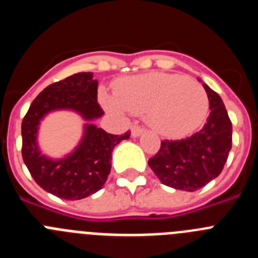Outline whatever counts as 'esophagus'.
I'll return each instance as SVG.
<instances>
[{"mask_svg": "<svg viewBox=\"0 0 258 258\" xmlns=\"http://www.w3.org/2000/svg\"><path fill=\"white\" fill-rule=\"evenodd\" d=\"M143 132H145V127L140 126V125H133V126H132V136L133 137L141 136Z\"/></svg>", "mask_w": 258, "mask_h": 258, "instance_id": "34e87169", "label": "esophagus"}]
</instances>
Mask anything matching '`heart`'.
<instances>
[{"mask_svg": "<svg viewBox=\"0 0 258 258\" xmlns=\"http://www.w3.org/2000/svg\"><path fill=\"white\" fill-rule=\"evenodd\" d=\"M108 108L127 109L149 115L160 134L179 138L192 133L208 113V97L199 83L172 74H147L122 80L116 86V98L102 94Z\"/></svg>", "mask_w": 258, "mask_h": 258, "instance_id": "obj_1", "label": "heart"}]
</instances>
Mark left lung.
<instances>
[{"label": "left lung", "instance_id": "8db88e82", "mask_svg": "<svg viewBox=\"0 0 258 258\" xmlns=\"http://www.w3.org/2000/svg\"><path fill=\"white\" fill-rule=\"evenodd\" d=\"M203 86L211 108L204 126L183 140L161 141L160 150L149 160L157 178L177 190L204 187L220 175L231 150L232 124L225 104L208 85Z\"/></svg>", "mask_w": 258, "mask_h": 258}]
</instances>
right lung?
<instances>
[{
    "mask_svg": "<svg viewBox=\"0 0 258 258\" xmlns=\"http://www.w3.org/2000/svg\"><path fill=\"white\" fill-rule=\"evenodd\" d=\"M98 83L90 72H80L45 88L32 102L22 121V156L40 187L66 200H79L97 192L111 172V154L131 131L115 136L89 124L80 146L60 160L41 155L36 143L38 122L52 109L70 108L94 120L104 113L97 99Z\"/></svg>",
    "mask_w": 258,
    "mask_h": 258,
    "instance_id": "1",
    "label": "right lung"
}]
</instances>
